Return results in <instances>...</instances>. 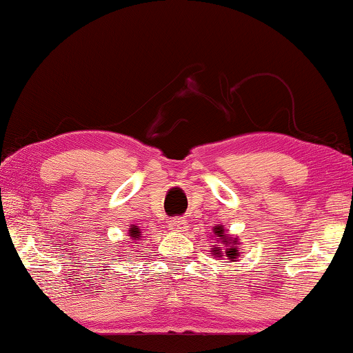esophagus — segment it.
I'll list each match as a JSON object with an SVG mask.
<instances>
[{
	"label": "esophagus",
	"mask_w": 353,
	"mask_h": 353,
	"mask_svg": "<svg viewBox=\"0 0 353 353\" xmlns=\"http://www.w3.org/2000/svg\"><path fill=\"white\" fill-rule=\"evenodd\" d=\"M168 228L172 231H186L188 228V221L183 219V216H175V219L170 220V225Z\"/></svg>",
	"instance_id": "esophagus-1"
}]
</instances>
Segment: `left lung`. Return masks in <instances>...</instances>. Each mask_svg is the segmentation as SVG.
Segmentation results:
<instances>
[{"label":"left lung","instance_id":"obj_1","mask_svg":"<svg viewBox=\"0 0 353 353\" xmlns=\"http://www.w3.org/2000/svg\"><path fill=\"white\" fill-rule=\"evenodd\" d=\"M215 233L219 234V236H221V239H223V233H225L223 230H221V228H215ZM223 243H226V241H223ZM215 254H216V252H215ZM226 255H228L230 259H234L236 255H238V250H236V248H231V249L226 250ZM219 257H223V255H219Z\"/></svg>","mask_w":353,"mask_h":353}]
</instances>
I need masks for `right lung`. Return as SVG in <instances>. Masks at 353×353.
Returning <instances> with one entry per match:
<instances>
[{
	"label": "right lung",
	"mask_w": 353,
	"mask_h": 353,
	"mask_svg": "<svg viewBox=\"0 0 353 353\" xmlns=\"http://www.w3.org/2000/svg\"><path fill=\"white\" fill-rule=\"evenodd\" d=\"M130 233H132V234H130V236H132V239L139 238V231H138V228H134V226L132 230H130Z\"/></svg>",
	"instance_id": "right-lung-1"
}]
</instances>
